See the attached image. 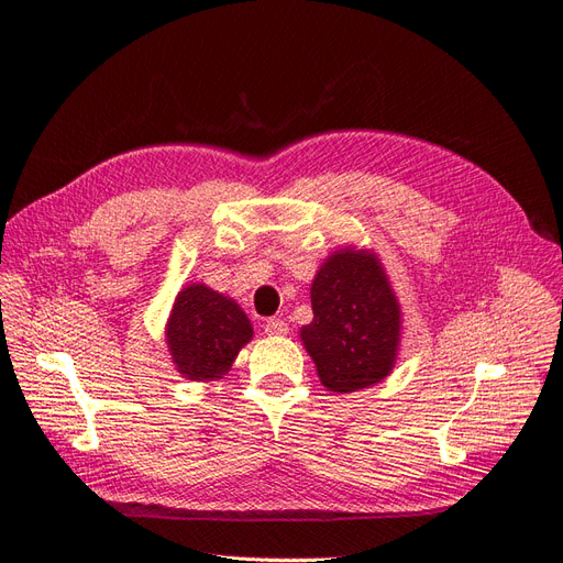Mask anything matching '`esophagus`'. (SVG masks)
Returning <instances> with one entry per match:
<instances>
[{
  "mask_svg": "<svg viewBox=\"0 0 563 563\" xmlns=\"http://www.w3.org/2000/svg\"><path fill=\"white\" fill-rule=\"evenodd\" d=\"M264 332L271 336H283L289 332V328H287V322L280 318H268L264 324Z\"/></svg>",
  "mask_w": 563,
  "mask_h": 563,
  "instance_id": "34e87169",
  "label": "esophagus"
}]
</instances>
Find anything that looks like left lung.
I'll list each match as a JSON object with an SVG mask.
<instances>
[{
    "label": "left lung",
    "mask_w": 563,
    "mask_h": 563,
    "mask_svg": "<svg viewBox=\"0 0 563 563\" xmlns=\"http://www.w3.org/2000/svg\"><path fill=\"white\" fill-rule=\"evenodd\" d=\"M313 322L301 341L324 388L353 393L386 378L400 343V306L378 260L341 250L322 264L311 287Z\"/></svg>",
    "instance_id": "1"
}]
</instances>
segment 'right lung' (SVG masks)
Here are the masks:
<instances>
[{
	"label": "right lung",
	"instance_id": "right-lung-1",
	"mask_svg": "<svg viewBox=\"0 0 563 563\" xmlns=\"http://www.w3.org/2000/svg\"><path fill=\"white\" fill-rule=\"evenodd\" d=\"M166 336L179 374L212 380L229 372L252 339V324L233 299L206 285H189L175 299Z\"/></svg>",
	"mask_w": 563,
	"mask_h": 563
}]
</instances>
